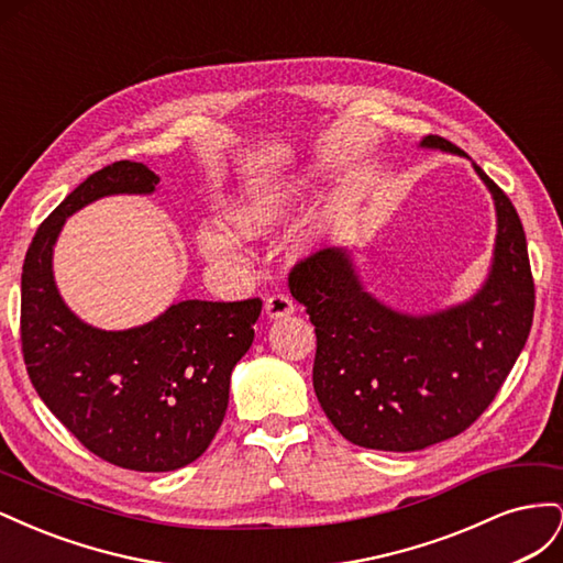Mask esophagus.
Returning a JSON list of instances; mask_svg holds the SVG:
<instances>
[{"instance_id": "obj_1", "label": "esophagus", "mask_w": 563, "mask_h": 563, "mask_svg": "<svg viewBox=\"0 0 563 563\" xmlns=\"http://www.w3.org/2000/svg\"><path fill=\"white\" fill-rule=\"evenodd\" d=\"M294 312H296L294 300L288 298V296H284V294H275V296H269L265 300V314L269 319H282V317H288V314H294Z\"/></svg>"}]
</instances>
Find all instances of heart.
Wrapping results in <instances>:
<instances>
[{
	"instance_id": "heart-1",
	"label": "heart",
	"mask_w": 563,
	"mask_h": 563,
	"mask_svg": "<svg viewBox=\"0 0 563 563\" xmlns=\"http://www.w3.org/2000/svg\"><path fill=\"white\" fill-rule=\"evenodd\" d=\"M298 192L300 187L294 183H277L236 201L225 216L232 231L229 230L231 227L228 229L220 220H207V223H201L195 230L197 253L211 263H234L242 251L240 236L246 242H253L279 230L288 216L294 213Z\"/></svg>"
}]
</instances>
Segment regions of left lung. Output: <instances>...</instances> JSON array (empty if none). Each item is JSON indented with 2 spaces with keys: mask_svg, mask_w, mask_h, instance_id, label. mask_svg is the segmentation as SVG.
Wrapping results in <instances>:
<instances>
[{
  "mask_svg": "<svg viewBox=\"0 0 563 563\" xmlns=\"http://www.w3.org/2000/svg\"><path fill=\"white\" fill-rule=\"evenodd\" d=\"M418 145L467 157L439 135ZM472 166L493 197L498 232L488 277L470 300L432 314L399 312L366 291L352 251L338 246L288 275L317 333L314 395L356 446L406 453L465 432L526 345L536 308L526 234L509 197Z\"/></svg>",
  "mask_w": 563,
  "mask_h": 563,
  "instance_id": "left-lung-1",
  "label": "left lung"
}]
</instances>
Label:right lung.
Here are the masks:
<instances>
[{"instance_id": "add662e5", "label": "right lung", "mask_w": 563, "mask_h": 563, "mask_svg": "<svg viewBox=\"0 0 563 563\" xmlns=\"http://www.w3.org/2000/svg\"><path fill=\"white\" fill-rule=\"evenodd\" d=\"M157 185L141 162L91 174L40 225L21 277L23 360L37 395L91 453L135 472H172L209 449L263 310L258 298L180 300L143 327L103 331L67 308L54 279L65 220L100 197Z\"/></svg>"}]
</instances>
